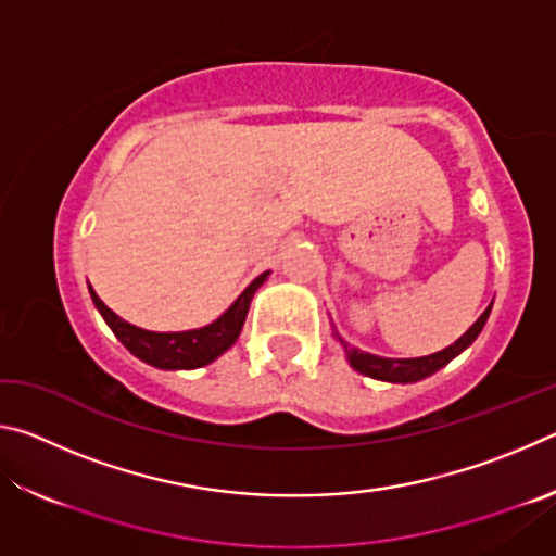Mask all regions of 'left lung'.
<instances>
[{
  "mask_svg": "<svg viewBox=\"0 0 556 556\" xmlns=\"http://www.w3.org/2000/svg\"><path fill=\"white\" fill-rule=\"evenodd\" d=\"M488 314H491V306H488L485 312L478 316V321L470 326L454 345H448V348H444V351H439L434 355L409 357V361H392V357H380V355L355 351V348L348 345L341 336H336V341L343 345L348 363H351L357 372L368 375V378H375V380H384V382H417L421 378H429V375L437 372L439 368H444V365L448 361H454L460 351H466V348L476 341L478 333L483 331Z\"/></svg>",
  "mask_w": 556,
  "mask_h": 556,
  "instance_id": "1",
  "label": "left lung"
}]
</instances>
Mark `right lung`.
Here are the masks:
<instances>
[{"label":"right lung","mask_w":556,"mask_h":556,"mask_svg":"<svg viewBox=\"0 0 556 556\" xmlns=\"http://www.w3.org/2000/svg\"><path fill=\"white\" fill-rule=\"evenodd\" d=\"M265 277L267 271L252 281V285L242 291L238 301H235L218 321H213L211 326L195 328V331H181V333H152V331H144V328L131 326L127 321H122L115 312H110L96 291L90 289V294H92V301H96L98 312L112 328V333L119 338L122 345H125L131 355H137L139 361H144L162 370H193V368H201V365L213 363L215 357L223 355L235 341H238L244 316H248L252 294L260 289Z\"/></svg>","instance_id":"right-lung-1"}]
</instances>
